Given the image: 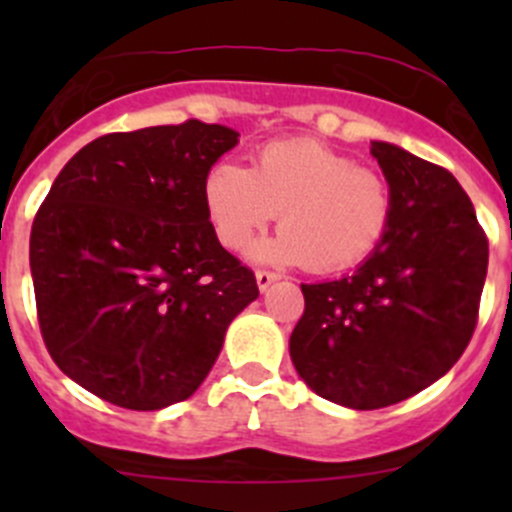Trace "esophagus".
Masks as SVG:
<instances>
[{"label":"esophagus","instance_id":"34e87169","mask_svg":"<svg viewBox=\"0 0 512 512\" xmlns=\"http://www.w3.org/2000/svg\"><path fill=\"white\" fill-rule=\"evenodd\" d=\"M255 280H257V287H260V292H265V289L270 287L272 282H277V280H280V275H277V272L257 270V272H255Z\"/></svg>","mask_w":512,"mask_h":512}]
</instances>
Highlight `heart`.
I'll return each instance as SVG.
<instances>
[{
    "instance_id": "1",
    "label": "heart",
    "mask_w": 512,
    "mask_h": 512,
    "mask_svg": "<svg viewBox=\"0 0 512 512\" xmlns=\"http://www.w3.org/2000/svg\"><path fill=\"white\" fill-rule=\"evenodd\" d=\"M208 223L225 250H245L280 213L260 260L312 272L352 270L389 235L394 198L381 173L312 138L270 141L250 168L215 163L203 180Z\"/></svg>"
}]
</instances>
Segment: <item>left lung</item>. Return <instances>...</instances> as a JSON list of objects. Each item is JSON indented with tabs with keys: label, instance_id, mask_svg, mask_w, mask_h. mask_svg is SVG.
Segmentation results:
<instances>
[{
	"label": "left lung",
	"instance_id": "8db88e82",
	"mask_svg": "<svg viewBox=\"0 0 512 512\" xmlns=\"http://www.w3.org/2000/svg\"><path fill=\"white\" fill-rule=\"evenodd\" d=\"M394 198L384 245L354 275L302 285L289 356L322 399L384 409L441 379L466 352L488 272L471 198L441 165L374 141Z\"/></svg>",
	"mask_w": 512,
	"mask_h": 512
}]
</instances>
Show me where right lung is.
Returning <instances> with one entry per match:
<instances>
[{"label":"right lung","mask_w":512,"mask_h":512,"mask_svg":"<svg viewBox=\"0 0 512 512\" xmlns=\"http://www.w3.org/2000/svg\"><path fill=\"white\" fill-rule=\"evenodd\" d=\"M237 136L195 118L108 133L41 203L29 240L41 337L98 399L158 411L193 396L260 294L203 205L205 175Z\"/></svg>","instance_id":"right-lung-1"}]
</instances>
